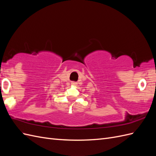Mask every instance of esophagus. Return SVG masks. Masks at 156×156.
<instances>
[{
	"label": "esophagus",
	"mask_w": 156,
	"mask_h": 156,
	"mask_svg": "<svg viewBox=\"0 0 156 156\" xmlns=\"http://www.w3.org/2000/svg\"><path fill=\"white\" fill-rule=\"evenodd\" d=\"M77 83L76 82H75V81H72V85H74V86H75V85H77Z\"/></svg>",
	"instance_id": "34e87169"
}]
</instances>
